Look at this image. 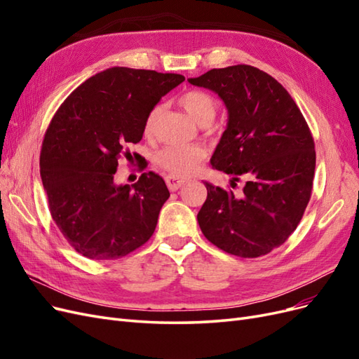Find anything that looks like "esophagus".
Instances as JSON below:
<instances>
[{
	"label": "esophagus",
	"mask_w": 359,
	"mask_h": 359,
	"mask_svg": "<svg viewBox=\"0 0 359 359\" xmlns=\"http://www.w3.org/2000/svg\"><path fill=\"white\" fill-rule=\"evenodd\" d=\"M166 182H168V187H169L170 191H177L181 186H184V184H186V181L180 180V178H175V177H166Z\"/></svg>",
	"instance_id": "34e87169"
}]
</instances>
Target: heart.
<instances>
[{
  "mask_svg": "<svg viewBox=\"0 0 359 359\" xmlns=\"http://www.w3.org/2000/svg\"><path fill=\"white\" fill-rule=\"evenodd\" d=\"M181 106L198 124L212 123L217 114V103L210 94L203 91H189L181 95ZM161 107L157 106L149 112L145 121V133L153 135ZM205 149L198 145H172L161 149L157 154V163L175 177H187L198 170L205 160Z\"/></svg>",
  "mask_w": 359,
  "mask_h": 359,
  "instance_id": "b5f03b06",
  "label": "heart"
}]
</instances>
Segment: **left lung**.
<instances>
[{"label":"left lung","instance_id":"1","mask_svg":"<svg viewBox=\"0 0 359 359\" xmlns=\"http://www.w3.org/2000/svg\"><path fill=\"white\" fill-rule=\"evenodd\" d=\"M189 82L215 93L227 109L212 169L231 175L232 187L245 181L241 194L203 181L201 231L226 253L266 255L297 229L310 201L316 168L310 128L283 85L256 67L212 69Z\"/></svg>","mask_w":359,"mask_h":359}]
</instances>
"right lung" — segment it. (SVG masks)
Returning <instances> with one entry per match:
<instances>
[{"label":"right lung","mask_w":359,"mask_h":359,"mask_svg":"<svg viewBox=\"0 0 359 359\" xmlns=\"http://www.w3.org/2000/svg\"><path fill=\"white\" fill-rule=\"evenodd\" d=\"M177 73L111 67L79 85L52 118L40 177L52 219L69 244L94 260L123 257L154 233L170 193L154 172L116 184L118 158L144 136L149 112L184 82Z\"/></svg>","instance_id":"right-lung-1"}]
</instances>
